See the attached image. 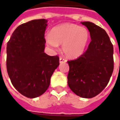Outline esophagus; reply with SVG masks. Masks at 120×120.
I'll return each instance as SVG.
<instances>
[{"mask_svg":"<svg viewBox=\"0 0 120 120\" xmlns=\"http://www.w3.org/2000/svg\"><path fill=\"white\" fill-rule=\"evenodd\" d=\"M67 62V60H65V59H64V58L62 57H60V63L61 64V63H65Z\"/></svg>","mask_w":120,"mask_h":120,"instance_id":"esophagus-1","label":"esophagus"}]
</instances>
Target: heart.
<instances>
[{
  "label": "heart",
  "instance_id": "heart-1",
  "mask_svg": "<svg viewBox=\"0 0 120 120\" xmlns=\"http://www.w3.org/2000/svg\"><path fill=\"white\" fill-rule=\"evenodd\" d=\"M89 39L88 30L73 23H64L56 26L45 37L47 44L52 48L63 44L65 55L71 58H75L83 54Z\"/></svg>",
  "mask_w": 120,
  "mask_h": 120
}]
</instances>
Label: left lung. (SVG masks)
Here are the masks:
<instances>
[{
  "label": "left lung",
  "instance_id": "left-lung-1",
  "mask_svg": "<svg viewBox=\"0 0 120 120\" xmlns=\"http://www.w3.org/2000/svg\"><path fill=\"white\" fill-rule=\"evenodd\" d=\"M81 23L87 27L91 41L83 55L68 62V83L76 95L91 98L105 89L112 74L113 45L101 27L90 22Z\"/></svg>",
  "mask_w": 120,
  "mask_h": 120
}]
</instances>
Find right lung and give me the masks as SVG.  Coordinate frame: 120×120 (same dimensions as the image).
Instances as JSON below:
<instances>
[{
	"mask_svg": "<svg viewBox=\"0 0 120 120\" xmlns=\"http://www.w3.org/2000/svg\"><path fill=\"white\" fill-rule=\"evenodd\" d=\"M45 19L33 20L20 25L7 44V71L13 86L22 95L41 96L50 85L59 65L58 56L44 52Z\"/></svg>",
	"mask_w": 120,
	"mask_h": 120,
	"instance_id": "1",
	"label": "right lung"
}]
</instances>
